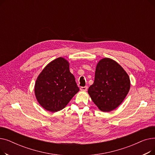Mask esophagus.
<instances>
[{"instance_id": "esophagus-1", "label": "esophagus", "mask_w": 155, "mask_h": 155, "mask_svg": "<svg viewBox=\"0 0 155 155\" xmlns=\"http://www.w3.org/2000/svg\"><path fill=\"white\" fill-rule=\"evenodd\" d=\"M87 88H88V87H87V86H85V87H81L80 88V91H86L87 90Z\"/></svg>"}]
</instances>
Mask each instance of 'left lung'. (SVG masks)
Masks as SVG:
<instances>
[{
  "instance_id": "1",
  "label": "left lung",
  "mask_w": 155,
  "mask_h": 155,
  "mask_svg": "<svg viewBox=\"0 0 155 155\" xmlns=\"http://www.w3.org/2000/svg\"><path fill=\"white\" fill-rule=\"evenodd\" d=\"M130 89L127 73L116 61L103 58L97 65L94 84L88 93L103 112H110L123 102Z\"/></svg>"
}]
</instances>
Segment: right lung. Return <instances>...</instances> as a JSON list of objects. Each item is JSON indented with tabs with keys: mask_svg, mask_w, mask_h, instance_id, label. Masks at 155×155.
Returning <instances> with one entry per match:
<instances>
[{
	"mask_svg": "<svg viewBox=\"0 0 155 155\" xmlns=\"http://www.w3.org/2000/svg\"><path fill=\"white\" fill-rule=\"evenodd\" d=\"M78 91L75 77L69 70V63L61 57L46 65L38 77L35 87L39 104L53 112L64 109Z\"/></svg>",
	"mask_w": 155,
	"mask_h": 155,
	"instance_id": "right-lung-1",
	"label": "right lung"
}]
</instances>
